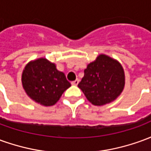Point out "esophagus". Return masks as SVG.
I'll return each mask as SVG.
<instances>
[{
  "label": "esophagus",
  "instance_id": "obj_1",
  "mask_svg": "<svg viewBox=\"0 0 151 151\" xmlns=\"http://www.w3.org/2000/svg\"><path fill=\"white\" fill-rule=\"evenodd\" d=\"M79 83V80L78 79H76L75 81H73V82H71V84H72L73 86H78V84Z\"/></svg>",
  "mask_w": 151,
  "mask_h": 151
}]
</instances>
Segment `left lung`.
Listing matches in <instances>:
<instances>
[{"instance_id":"left-lung-1","label":"left lung","mask_w":151,"mask_h":151,"mask_svg":"<svg viewBox=\"0 0 151 151\" xmlns=\"http://www.w3.org/2000/svg\"><path fill=\"white\" fill-rule=\"evenodd\" d=\"M124 85L125 75L121 64L111 56L100 54L87 65L78 86L92 104L103 106L115 101Z\"/></svg>"}]
</instances>
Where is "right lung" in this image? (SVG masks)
<instances>
[{
  "instance_id": "right-lung-1",
  "label": "right lung",
  "mask_w": 151,
  "mask_h": 151,
  "mask_svg": "<svg viewBox=\"0 0 151 151\" xmlns=\"http://www.w3.org/2000/svg\"><path fill=\"white\" fill-rule=\"evenodd\" d=\"M22 84L29 98L45 107L56 104L71 86L65 73L57 70L56 64L44 57L27 64L22 73Z\"/></svg>"
}]
</instances>
